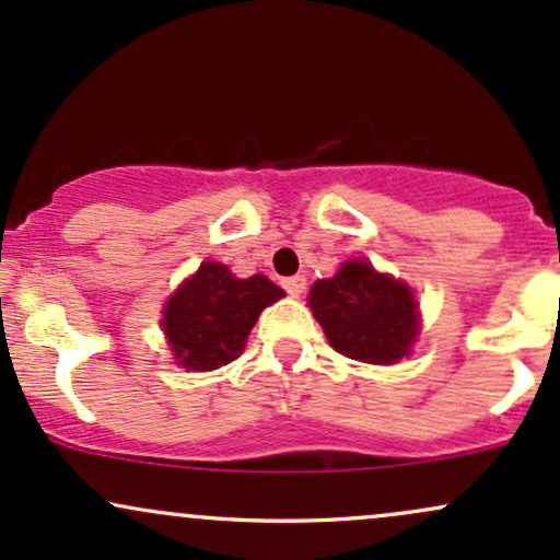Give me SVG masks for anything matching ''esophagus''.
Returning a JSON list of instances; mask_svg holds the SVG:
<instances>
[{
	"label": "esophagus",
	"instance_id": "34e87169",
	"mask_svg": "<svg viewBox=\"0 0 560 560\" xmlns=\"http://www.w3.org/2000/svg\"><path fill=\"white\" fill-rule=\"evenodd\" d=\"M281 287H284L287 294H292V298H300V294L305 292V276H289V279L281 281Z\"/></svg>",
	"mask_w": 560,
	"mask_h": 560
}]
</instances>
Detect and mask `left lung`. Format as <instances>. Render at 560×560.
<instances>
[{
    "label": "left lung",
    "mask_w": 560,
    "mask_h": 560,
    "mask_svg": "<svg viewBox=\"0 0 560 560\" xmlns=\"http://www.w3.org/2000/svg\"><path fill=\"white\" fill-rule=\"evenodd\" d=\"M307 302L329 345L352 361H400L419 334V305L410 289L365 260H347L337 276L316 281Z\"/></svg>",
    "instance_id": "left-lung-1"
}]
</instances>
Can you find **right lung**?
Wrapping results in <instances>:
<instances>
[{
  "label": "right lung",
  "instance_id": "obj_1",
  "mask_svg": "<svg viewBox=\"0 0 560 560\" xmlns=\"http://www.w3.org/2000/svg\"><path fill=\"white\" fill-rule=\"evenodd\" d=\"M284 298L262 273L236 279L221 262H202L163 311L173 355L189 371H213L234 361L262 307Z\"/></svg>",
  "mask_w": 560,
  "mask_h": 560
}]
</instances>
